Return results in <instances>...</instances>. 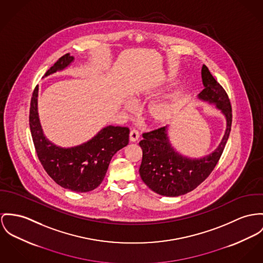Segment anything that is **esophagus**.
I'll use <instances>...</instances> for the list:
<instances>
[{"mask_svg": "<svg viewBox=\"0 0 263 263\" xmlns=\"http://www.w3.org/2000/svg\"><path fill=\"white\" fill-rule=\"evenodd\" d=\"M139 139V132L136 129H132L130 131V141L135 142Z\"/></svg>", "mask_w": 263, "mask_h": 263, "instance_id": "esophagus-1", "label": "esophagus"}]
</instances>
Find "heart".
<instances>
[{"label":"heart","instance_id":"b5f03b06","mask_svg":"<svg viewBox=\"0 0 263 263\" xmlns=\"http://www.w3.org/2000/svg\"><path fill=\"white\" fill-rule=\"evenodd\" d=\"M142 96H149V94L144 93L142 94ZM126 108L130 111L133 110V106L129 103L126 105ZM174 111H175L174 103L171 100L163 99V100H158L150 104L147 108L146 116H147V119L153 125L163 126L171 121L174 115Z\"/></svg>","mask_w":263,"mask_h":263}]
</instances>
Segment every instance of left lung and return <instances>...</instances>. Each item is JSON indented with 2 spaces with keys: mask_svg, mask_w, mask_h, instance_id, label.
Here are the masks:
<instances>
[{
  "mask_svg": "<svg viewBox=\"0 0 263 263\" xmlns=\"http://www.w3.org/2000/svg\"><path fill=\"white\" fill-rule=\"evenodd\" d=\"M202 81L204 89L199 98L215 104L226 117L224 137L219 147L210 155L201 159H189L172 148L166 133L167 127L144 132L143 140L139 142L143 153L139 173L143 182L160 195L179 196L200 185L215 168L228 140L232 124V108L228 95L205 65Z\"/></svg>",
  "mask_w": 263,
  "mask_h": 263,
  "instance_id": "8db88e82",
  "label": "left lung"
}]
</instances>
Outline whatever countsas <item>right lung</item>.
Here are the masks:
<instances>
[{
	"label": "right lung",
	"mask_w": 263,
	"mask_h": 263,
	"mask_svg": "<svg viewBox=\"0 0 263 263\" xmlns=\"http://www.w3.org/2000/svg\"><path fill=\"white\" fill-rule=\"evenodd\" d=\"M73 57L62 56L46 72L48 76L67 67ZM38 86L30 105L29 124L37 156L47 174L61 187L75 192H88L103 181L113 155L129 142V128L107 126L90 141L73 148H61L48 141L42 131L37 111Z\"/></svg>",
	"instance_id": "obj_1"
}]
</instances>
